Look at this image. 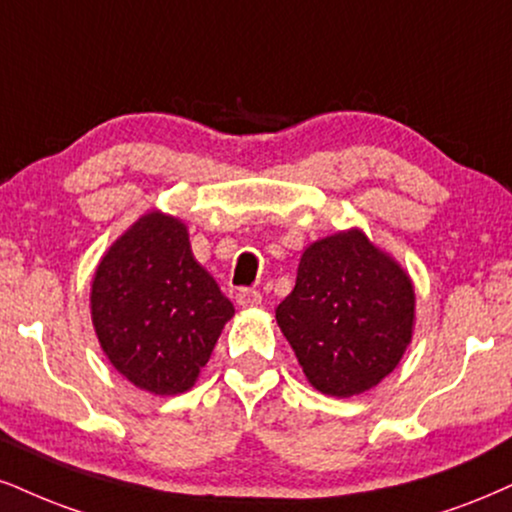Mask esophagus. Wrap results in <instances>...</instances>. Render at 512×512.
Segmentation results:
<instances>
[{"label":"esophagus","instance_id":"esophagus-1","mask_svg":"<svg viewBox=\"0 0 512 512\" xmlns=\"http://www.w3.org/2000/svg\"><path fill=\"white\" fill-rule=\"evenodd\" d=\"M261 301H263V294L258 292V289L244 287L237 292V304L242 308H256V306H261Z\"/></svg>","mask_w":512,"mask_h":512}]
</instances>
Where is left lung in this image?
<instances>
[{
  "mask_svg": "<svg viewBox=\"0 0 512 512\" xmlns=\"http://www.w3.org/2000/svg\"><path fill=\"white\" fill-rule=\"evenodd\" d=\"M275 318L308 382L349 399L399 365L413 334L415 292L399 263L349 230L308 246Z\"/></svg>",
  "mask_w": 512,
  "mask_h": 512,
  "instance_id": "obj_1",
  "label": "left lung"
}]
</instances>
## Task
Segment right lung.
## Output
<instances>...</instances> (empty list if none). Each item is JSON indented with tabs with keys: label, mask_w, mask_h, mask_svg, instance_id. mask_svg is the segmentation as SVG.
Returning <instances> with one entry per match:
<instances>
[{
	"label": "right lung",
	"mask_w": 512,
	"mask_h": 512,
	"mask_svg": "<svg viewBox=\"0 0 512 512\" xmlns=\"http://www.w3.org/2000/svg\"><path fill=\"white\" fill-rule=\"evenodd\" d=\"M92 323L121 375L151 394L197 382L235 306L192 256L178 218L147 213L111 246L92 282Z\"/></svg>",
	"instance_id": "add662e5"
}]
</instances>
